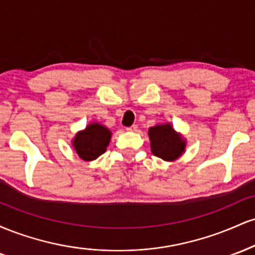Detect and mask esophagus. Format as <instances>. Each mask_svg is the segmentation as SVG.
Listing matches in <instances>:
<instances>
[{"instance_id": "esophagus-1", "label": "esophagus", "mask_w": 255, "mask_h": 255, "mask_svg": "<svg viewBox=\"0 0 255 255\" xmlns=\"http://www.w3.org/2000/svg\"><path fill=\"white\" fill-rule=\"evenodd\" d=\"M136 129H137L136 125H133V126H130V127L127 128V130H129V131H136Z\"/></svg>"}]
</instances>
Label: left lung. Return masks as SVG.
I'll use <instances>...</instances> for the list:
<instances>
[{
  "label": "left lung",
  "mask_w": 255,
  "mask_h": 255,
  "mask_svg": "<svg viewBox=\"0 0 255 255\" xmlns=\"http://www.w3.org/2000/svg\"><path fill=\"white\" fill-rule=\"evenodd\" d=\"M151 150L154 156L164 160H175L184 151V141L170 125H158L148 129Z\"/></svg>",
  "instance_id": "obj_1"
}]
</instances>
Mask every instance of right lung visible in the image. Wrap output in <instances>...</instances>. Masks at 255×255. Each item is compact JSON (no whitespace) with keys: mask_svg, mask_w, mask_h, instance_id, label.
Here are the masks:
<instances>
[{"mask_svg":"<svg viewBox=\"0 0 255 255\" xmlns=\"http://www.w3.org/2000/svg\"><path fill=\"white\" fill-rule=\"evenodd\" d=\"M111 133L108 128L98 124H92L86 129L79 131L75 136V151L84 160H93L103 154L109 145Z\"/></svg>","mask_w":255,"mask_h":255,"instance_id":"add662e5","label":"right lung"}]
</instances>
